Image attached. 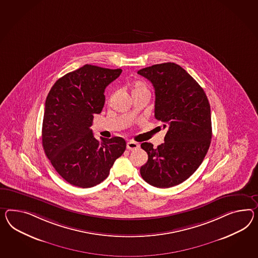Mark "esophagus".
I'll return each mask as SVG.
<instances>
[{
    "mask_svg": "<svg viewBox=\"0 0 258 258\" xmlns=\"http://www.w3.org/2000/svg\"><path fill=\"white\" fill-rule=\"evenodd\" d=\"M126 148H127V150H130V151H133V150H137V149H139V145L137 143V142H134V141H128L127 142V145H126Z\"/></svg>",
    "mask_w": 258,
    "mask_h": 258,
    "instance_id": "34e87169",
    "label": "esophagus"
}]
</instances>
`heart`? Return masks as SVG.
Segmentation results:
<instances>
[{"mask_svg":"<svg viewBox=\"0 0 258 258\" xmlns=\"http://www.w3.org/2000/svg\"><path fill=\"white\" fill-rule=\"evenodd\" d=\"M143 92H149L148 86L146 85V83L142 81H136L132 86V93H143Z\"/></svg>","mask_w":258,"mask_h":258,"instance_id":"b5f03b06","label":"heart"}]
</instances>
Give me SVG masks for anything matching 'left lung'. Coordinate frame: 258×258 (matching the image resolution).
I'll list each match as a JSON object with an SVG mask.
<instances>
[{
	"label": "left lung",
	"instance_id": "8db88e82",
	"mask_svg": "<svg viewBox=\"0 0 258 258\" xmlns=\"http://www.w3.org/2000/svg\"><path fill=\"white\" fill-rule=\"evenodd\" d=\"M138 74L152 82L155 119L167 130L157 148L141 144L148 161L140 174L149 184L169 188L191 176L205 158L212 136L211 106L204 90L174 62L146 67Z\"/></svg>",
	"mask_w": 258,
	"mask_h": 258
}]
</instances>
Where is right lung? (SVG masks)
I'll use <instances>...</instances> for the list:
<instances>
[{
  "instance_id": "add662e5",
  "label": "right lung",
  "mask_w": 258,
  "mask_h": 258,
  "mask_svg": "<svg viewBox=\"0 0 258 258\" xmlns=\"http://www.w3.org/2000/svg\"><path fill=\"white\" fill-rule=\"evenodd\" d=\"M121 72L85 64L57 80L47 94L42 145L55 170L70 184H99L125 151L122 138H102L99 142L91 129L93 115L105 105L106 86Z\"/></svg>"
}]
</instances>
